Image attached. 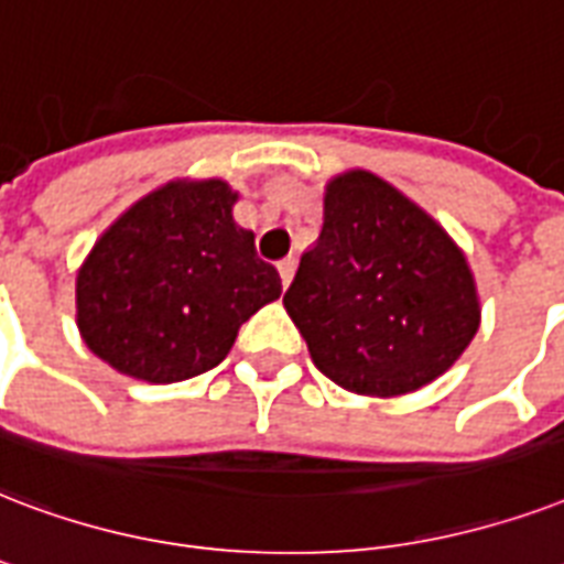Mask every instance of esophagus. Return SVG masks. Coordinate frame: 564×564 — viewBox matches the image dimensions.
<instances>
[{"label":"esophagus","instance_id":"esophagus-1","mask_svg":"<svg viewBox=\"0 0 564 564\" xmlns=\"http://www.w3.org/2000/svg\"><path fill=\"white\" fill-rule=\"evenodd\" d=\"M295 269H299V260H295V257H286V260H281V263H278V272H281L283 286H290L292 278H295Z\"/></svg>","mask_w":564,"mask_h":564}]
</instances>
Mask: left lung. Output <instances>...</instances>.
<instances>
[{
  "label": "left lung",
  "instance_id": "left-lung-1",
  "mask_svg": "<svg viewBox=\"0 0 564 564\" xmlns=\"http://www.w3.org/2000/svg\"><path fill=\"white\" fill-rule=\"evenodd\" d=\"M283 307L322 376L378 399L444 376L482 322L453 236L364 167L328 180L319 242L301 253Z\"/></svg>",
  "mask_w": 564,
  "mask_h": 564
}]
</instances>
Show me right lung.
Wrapping results in <instances>:
<instances>
[{
	"label": "right lung",
	"mask_w": 564,
	"mask_h": 564,
	"mask_svg": "<svg viewBox=\"0 0 564 564\" xmlns=\"http://www.w3.org/2000/svg\"><path fill=\"white\" fill-rule=\"evenodd\" d=\"M218 177L171 180L120 213L76 272V328L123 376L174 384L218 367L281 274L234 221Z\"/></svg>",
	"instance_id": "add662e5"
}]
</instances>
